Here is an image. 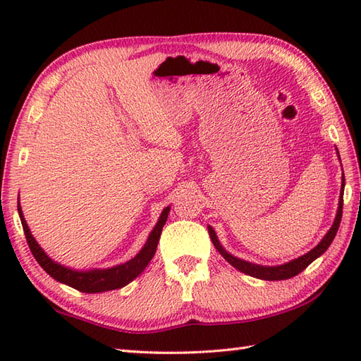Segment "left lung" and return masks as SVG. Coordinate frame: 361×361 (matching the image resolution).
I'll use <instances>...</instances> for the list:
<instances>
[{"instance_id":"obj_1","label":"left lung","mask_w":361,"mask_h":361,"mask_svg":"<svg viewBox=\"0 0 361 361\" xmlns=\"http://www.w3.org/2000/svg\"><path fill=\"white\" fill-rule=\"evenodd\" d=\"M338 153V152H336ZM340 157V155H338ZM343 194H344V175H343V181H341V190H340V200H338V209H336V216L334 224L331 226V229L326 233V235L321 239V242L317 245L315 248L310 250L309 252H305L304 256L301 257H296L293 260H290V262H286L282 265H259V264H252L248 262V260H243L233 256L231 252H228L224 247H221V243L219 240V237L214 231L212 226H208V231H209V237L214 243V247L220 252L226 262L231 264L237 270L252 276V278H257V279H264V281H283V279H290L293 278V276L299 274L302 270H305L313 260L318 259L321 255H324L326 250L331 247V243L334 242L336 231H338V226H340V221H341V216H343Z\"/></svg>"}]
</instances>
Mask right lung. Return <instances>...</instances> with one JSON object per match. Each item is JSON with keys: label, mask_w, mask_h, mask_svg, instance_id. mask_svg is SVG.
Segmentation results:
<instances>
[{"label": "right lung", "mask_w": 361, "mask_h": 361, "mask_svg": "<svg viewBox=\"0 0 361 361\" xmlns=\"http://www.w3.org/2000/svg\"><path fill=\"white\" fill-rule=\"evenodd\" d=\"M20 200V198H18ZM169 212H171V206L163 209L161 216L157 221L155 228L152 229L147 240H145L144 247L140 250V252L133 257L127 260L124 264L114 265L110 268H91V270H74V268L65 267L62 264L52 260L48 255H46L44 250L38 245L35 237L30 233V229L26 224L25 216H23L21 206L18 202V216L21 220L23 229H25V235L30 251L35 257V260L43 270L48 273L52 279L57 282H62L65 286H70L75 290L83 291V293H102V291H110L126 287L127 283L132 282L140 276L145 267L149 265L152 257L155 256L157 247L161 237V231H163V226L167 220Z\"/></svg>", "instance_id": "1"}]
</instances>
